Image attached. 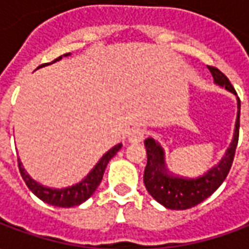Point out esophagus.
Returning a JSON list of instances; mask_svg holds the SVG:
<instances>
[{
    "label": "esophagus",
    "instance_id": "1",
    "mask_svg": "<svg viewBox=\"0 0 249 249\" xmlns=\"http://www.w3.org/2000/svg\"><path fill=\"white\" fill-rule=\"evenodd\" d=\"M144 137H145V129H142V128H133L128 136L130 142H140Z\"/></svg>",
    "mask_w": 249,
    "mask_h": 249
}]
</instances>
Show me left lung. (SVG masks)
<instances>
[{"label": "left lung", "mask_w": 249, "mask_h": 249, "mask_svg": "<svg viewBox=\"0 0 249 249\" xmlns=\"http://www.w3.org/2000/svg\"><path fill=\"white\" fill-rule=\"evenodd\" d=\"M208 69L213 76V80L220 87H225L230 92L236 90L224 73L216 66H209ZM239 112L236 120V129L233 141L228 148L221 161L211 168L203 176L195 178L176 176L168 171L164 164V151L153 139L144 141L146 148V167L144 171V184L146 191L156 201L168 209H188L197 205L205 198L209 197L230 173L232 162L235 159L236 146L239 141V128H240V100H239Z\"/></svg>", "instance_id": "1"}]
</instances>
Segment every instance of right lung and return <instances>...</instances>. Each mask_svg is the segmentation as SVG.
Returning <instances> with one entry per match:
<instances>
[{
  "label": "right lung",
  "instance_id": "obj_1",
  "mask_svg": "<svg viewBox=\"0 0 249 249\" xmlns=\"http://www.w3.org/2000/svg\"><path fill=\"white\" fill-rule=\"evenodd\" d=\"M68 54L69 53H66L65 56H68ZM60 58H61V56L56 58V60H60ZM46 64H49V62H46ZM42 65H45V64H42ZM121 146H123V144H117L110 151L107 152L101 157V160L96 164V167L93 168L92 171L89 172V175L82 181L74 184L71 187L61 188V189L44 187V185H41L37 181H35L33 178H30L29 175L25 172V169L22 168V164H21L19 160L18 169L21 176L24 178L25 184L28 185V188H29L32 192L35 193L37 197L41 198L45 203L51 204V205H54V207L69 208V207H74V205L84 203L85 200H88V198L92 196L94 191H96V188L100 185L101 180H103L104 172H105V168L108 165L109 160L121 149Z\"/></svg>",
  "mask_w": 249,
  "mask_h": 249
}]
</instances>
